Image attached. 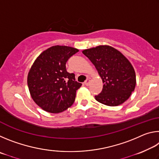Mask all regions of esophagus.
<instances>
[{"instance_id": "esophagus-1", "label": "esophagus", "mask_w": 159, "mask_h": 159, "mask_svg": "<svg viewBox=\"0 0 159 159\" xmlns=\"http://www.w3.org/2000/svg\"><path fill=\"white\" fill-rule=\"evenodd\" d=\"M90 81H91V79H90V78H88L87 80H86L84 82L85 85L86 86L89 85H90Z\"/></svg>"}]
</instances>
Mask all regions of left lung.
<instances>
[{"instance_id": "left-lung-1", "label": "left lung", "mask_w": 159, "mask_h": 159, "mask_svg": "<svg viewBox=\"0 0 159 159\" xmlns=\"http://www.w3.org/2000/svg\"><path fill=\"white\" fill-rule=\"evenodd\" d=\"M83 53L92 61L104 85L95 99L107 106H118L130 98L136 85L135 72L130 61L119 51L109 45H99Z\"/></svg>"}]
</instances>
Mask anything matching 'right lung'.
Listing matches in <instances>:
<instances>
[{"instance_id":"obj_1","label":"right lung","mask_w":159,"mask_h":159,"mask_svg":"<svg viewBox=\"0 0 159 159\" xmlns=\"http://www.w3.org/2000/svg\"><path fill=\"white\" fill-rule=\"evenodd\" d=\"M78 52L76 48L55 45L43 52L32 65L27 78L29 92L45 111L57 114L74 104L82 84L74 73L67 72L66 63Z\"/></svg>"}]
</instances>
